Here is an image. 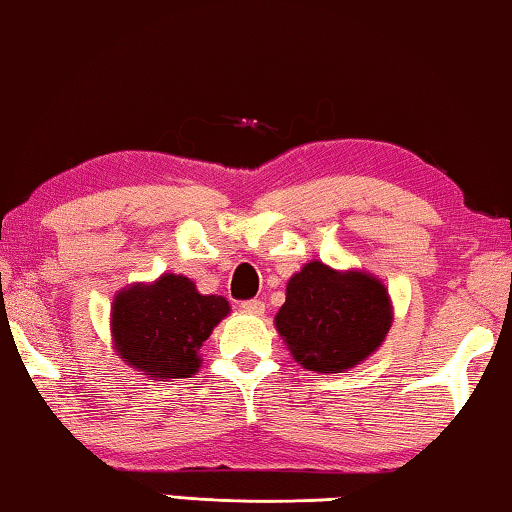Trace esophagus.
I'll list each match as a JSON object with an SVG mask.
<instances>
[{
  "label": "esophagus",
  "mask_w": 512,
  "mask_h": 512,
  "mask_svg": "<svg viewBox=\"0 0 512 512\" xmlns=\"http://www.w3.org/2000/svg\"><path fill=\"white\" fill-rule=\"evenodd\" d=\"M241 312H246V314H264V310H266V305H264V300H257V298H250V300H241Z\"/></svg>",
  "instance_id": "esophagus-1"
}]
</instances>
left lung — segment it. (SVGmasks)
Instances as JSON below:
<instances>
[{
    "label": "left lung",
    "mask_w": 512,
    "mask_h": 512,
    "mask_svg": "<svg viewBox=\"0 0 512 512\" xmlns=\"http://www.w3.org/2000/svg\"><path fill=\"white\" fill-rule=\"evenodd\" d=\"M392 326L387 289L367 273L305 264L289 280L275 328L305 369L339 373L360 364L383 344Z\"/></svg>",
    "instance_id": "left-lung-1"
}]
</instances>
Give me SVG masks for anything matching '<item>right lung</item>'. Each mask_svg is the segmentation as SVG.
<instances>
[{"mask_svg": "<svg viewBox=\"0 0 512 512\" xmlns=\"http://www.w3.org/2000/svg\"><path fill=\"white\" fill-rule=\"evenodd\" d=\"M227 312L223 296H202L189 278L168 273L116 296L113 342L120 358L145 376L191 378L200 367L198 348Z\"/></svg>", "mask_w": 512, "mask_h": 512, "instance_id": "obj_1", "label": "right lung"}]
</instances>
